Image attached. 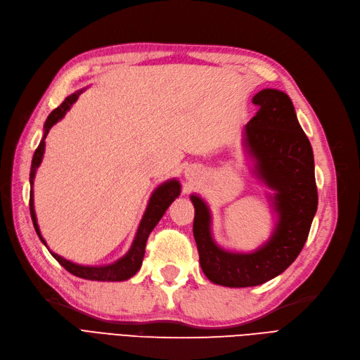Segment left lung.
<instances>
[{
    "instance_id": "left-lung-1",
    "label": "left lung",
    "mask_w": 360,
    "mask_h": 360,
    "mask_svg": "<svg viewBox=\"0 0 360 360\" xmlns=\"http://www.w3.org/2000/svg\"><path fill=\"white\" fill-rule=\"evenodd\" d=\"M252 104L259 110L245 125L244 142L256 177L274 191L269 197L277 213L273 235L252 252L226 251L212 238L207 204L191 195L202 273L229 288L257 286L283 273L303 250L318 206L314 151L292 101L285 92L264 89L252 96Z\"/></svg>"
}]
</instances>
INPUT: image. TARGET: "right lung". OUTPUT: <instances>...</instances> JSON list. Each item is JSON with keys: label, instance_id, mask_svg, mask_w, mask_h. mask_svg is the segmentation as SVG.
I'll return each instance as SVG.
<instances>
[{"label": "right lung", "instance_id": "right-lung-1", "mask_svg": "<svg viewBox=\"0 0 360 360\" xmlns=\"http://www.w3.org/2000/svg\"><path fill=\"white\" fill-rule=\"evenodd\" d=\"M83 91H77L75 94L66 96L65 101L59 105V108L54 109L48 118L45 121L44 125V138L41 141V143L37 145V148L33 154V160H32V169H30V213H32V219H33V226L34 230L37 233L39 239H41L45 247L46 242L41 235V230H39L37 226V219H36V213H34V200H33V180L36 176V169L39 168V165L42 162L44 153H45V138L48 131L53 127L56 122H59L65 113L72 108V104L79 98V95ZM180 183L179 180L172 179L162 183L160 186L153 192V195L150 197L147 210H145L143 217L141 219V224L138 229V233H136L133 244L129 250V252L125 256H122L120 260H116L115 264L110 265H104V266H84V265H77L71 260H66L62 256L56 255V252L51 251V256L59 262V264L66 269L70 271L71 274L80 277V278H86V280H98V281H122V280H129L130 277H133L136 273H138L142 260H143V255H145V245H147V239L150 236V233L153 231V229L158 226V222L160 221V218L163 217L165 210L169 207V204L176 200L180 195Z\"/></svg>", "mask_w": 360, "mask_h": 360}]
</instances>
